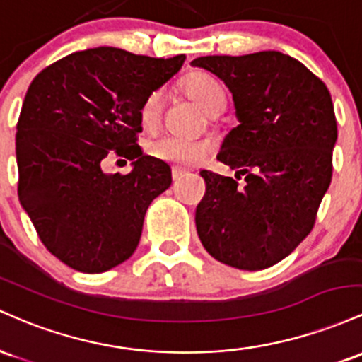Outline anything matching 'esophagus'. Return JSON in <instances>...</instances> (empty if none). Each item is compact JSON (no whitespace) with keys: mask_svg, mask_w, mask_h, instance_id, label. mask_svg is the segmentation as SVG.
<instances>
[{"mask_svg":"<svg viewBox=\"0 0 362 362\" xmlns=\"http://www.w3.org/2000/svg\"><path fill=\"white\" fill-rule=\"evenodd\" d=\"M185 170H182V169H180V168H173V181L174 182H177V181H180L181 180V177L182 176H185Z\"/></svg>","mask_w":362,"mask_h":362,"instance_id":"esophagus-1","label":"esophagus"}]
</instances>
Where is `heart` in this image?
<instances>
[{
  "label": "heart",
  "instance_id": "obj_1",
  "mask_svg": "<svg viewBox=\"0 0 362 362\" xmlns=\"http://www.w3.org/2000/svg\"><path fill=\"white\" fill-rule=\"evenodd\" d=\"M185 92L197 103L209 116H217L224 111L227 97L226 90L217 78L209 73H192L182 83ZM162 112H164V92L152 90L145 97L140 107V121L144 128L153 129L160 123ZM148 156L157 160H165L177 168H194L200 165L214 152V145L210 140H186L164 135L153 138L147 144Z\"/></svg>",
  "mask_w": 362,
  "mask_h": 362
}]
</instances>
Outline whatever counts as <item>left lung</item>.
Segmentation results:
<instances>
[{
  "label": "left lung",
  "instance_id": "obj_1",
  "mask_svg": "<svg viewBox=\"0 0 362 362\" xmlns=\"http://www.w3.org/2000/svg\"><path fill=\"white\" fill-rule=\"evenodd\" d=\"M192 64L233 93L239 124L217 159L246 174L241 188L233 177L202 170L198 238L221 263L269 269L310 234L330 186L337 141L330 92L301 61L279 51L202 56Z\"/></svg>",
  "mask_w": 362,
  "mask_h": 362
}]
</instances>
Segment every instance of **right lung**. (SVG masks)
Segmentation results:
<instances>
[{"label": "right lung", "instance_id": "obj_1", "mask_svg": "<svg viewBox=\"0 0 362 362\" xmlns=\"http://www.w3.org/2000/svg\"><path fill=\"white\" fill-rule=\"evenodd\" d=\"M185 59L93 47L32 80L15 141L18 200L64 265L100 274L136 250L148 205L173 182L169 165L138 147L140 107ZM112 156L132 160V173L105 175Z\"/></svg>", "mask_w": 362, "mask_h": 362}]
</instances>
